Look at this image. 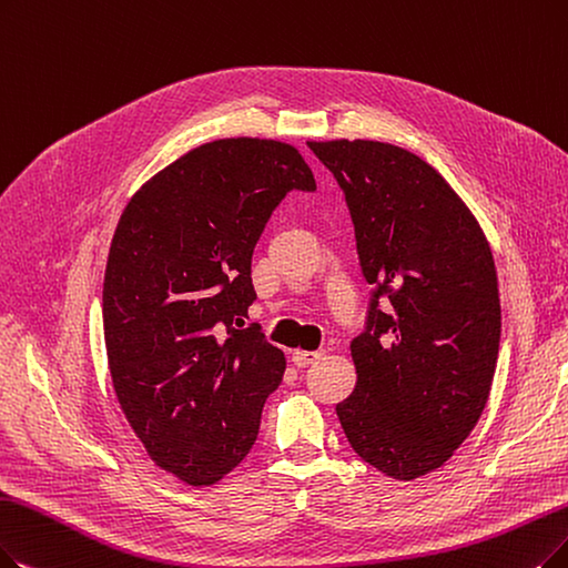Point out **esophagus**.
<instances>
[{"label": "esophagus", "instance_id": "34e87169", "mask_svg": "<svg viewBox=\"0 0 568 568\" xmlns=\"http://www.w3.org/2000/svg\"><path fill=\"white\" fill-rule=\"evenodd\" d=\"M322 356H324V352H305V349H293V354H291V361L296 363L298 368H305V366H310V363L320 361Z\"/></svg>", "mask_w": 568, "mask_h": 568}]
</instances>
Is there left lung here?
I'll return each mask as SVG.
<instances>
[{"mask_svg":"<svg viewBox=\"0 0 568 568\" xmlns=\"http://www.w3.org/2000/svg\"><path fill=\"white\" fill-rule=\"evenodd\" d=\"M307 146L345 193L373 286L352 339L356 387L335 413L363 462L415 480L455 455L489 398L501 339L491 248L419 155L371 140Z\"/></svg>","mask_w":568,"mask_h":568,"instance_id":"left-lung-1","label":"left lung"}]
</instances>
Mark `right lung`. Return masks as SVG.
Listing matches in <instances>:
<instances>
[{"instance_id": "add662e5", "label": "right lung", "mask_w": 568, "mask_h": 568, "mask_svg": "<svg viewBox=\"0 0 568 568\" xmlns=\"http://www.w3.org/2000/svg\"><path fill=\"white\" fill-rule=\"evenodd\" d=\"M291 191H316L298 149L216 140L151 176L113 233L102 322L113 392L149 457L207 487L254 447L286 361L258 324L254 246Z\"/></svg>"}]
</instances>
